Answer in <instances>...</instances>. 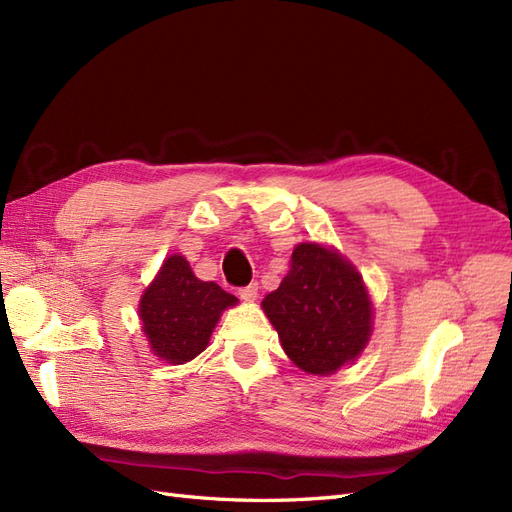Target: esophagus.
<instances>
[{"label":"esophagus","mask_w":512,"mask_h":512,"mask_svg":"<svg viewBox=\"0 0 512 512\" xmlns=\"http://www.w3.org/2000/svg\"><path fill=\"white\" fill-rule=\"evenodd\" d=\"M239 297L243 301H256V297H258V284H250V286L239 288Z\"/></svg>","instance_id":"esophagus-1"}]
</instances>
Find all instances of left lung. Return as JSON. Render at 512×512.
Listing matches in <instances>:
<instances>
[{
    "label": "left lung",
    "instance_id": "left-lung-1",
    "mask_svg": "<svg viewBox=\"0 0 512 512\" xmlns=\"http://www.w3.org/2000/svg\"><path fill=\"white\" fill-rule=\"evenodd\" d=\"M262 309L290 361L314 376L352 363L374 329L363 277L337 250L320 243L294 247L288 275L267 294Z\"/></svg>",
    "mask_w": 512,
    "mask_h": 512
}]
</instances>
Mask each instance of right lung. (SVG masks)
I'll list each match as a JSON object with an SVG mask.
<instances>
[{"label": "right lung", "instance_id": "right-lung-1", "mask_svg": "<svg viewBox=\"0 0 512 512\" xmlns=\"http://www.w3.org/2000/svg\"><path fill=\"white\" fill-rule=\"evenodd\" d=\"M232 305L237 297L215 282L198 280L190 262L173 254L141 297L138 316L153 354L170 365H183L209 346L215 324Z\"/></svg>", "mask_w": 512, "mask_h": 512}]
</instances>
